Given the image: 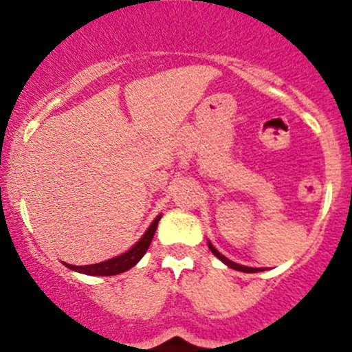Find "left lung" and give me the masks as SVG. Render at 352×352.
Returning a JSON list of instances; mask_svg holds the SVG:
<instances>
[{"instance_id":"8db88e82","label":"left lung","mask_w":352,"mask_h":352,"mask_svg":"<svg viewBox=\"0 0 352 352\" xmlns=\"http://www.w3.org/2000/svg\"><path fill=\"white\" fill-rule=\"evenodd\" d=\"M208 247H209V250H211L212 254H214L216 257L219 258V261H221V262H225V264L228 265V267L235 269V271H242V272H261V271H264V269H262V267H247V265H240V264H236V262L230 261V258H226L225 255H221V254H219V252L216 250L214 247H212V243H211V242H208Z\"/></svg>"}]
</instances>
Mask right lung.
Returning a JSON list of instances; mask_svg holds the SVG:
<instances>
[{
  "label": "right lung",
  "instance_id": "right-lung-1",
  "mask_svg": "<svg viewBox=\"0 0 352 352\" xmlns=\"http://www.w3.org/2000/svg\"><path fill=\"white\" fill-rule=\"evenodd\" d=\"M162 219V214L156 216L155 221L151 223L150 228L146 230L143 236L140 239V242L129 248L127 252H124L122 255H117V257L109 258V261L98 262V264H91V265H71L66 264V267H69L71 271L81 272V274H88V276H116L120 274V272L127 271V269L134 267L138 262L141 261L144 254H146L148 247H150L151 240H153L156 226H158V221Z\"/></svg>",
  "mask_w": 352,
  "mask_h": 352
}]
</instances>
